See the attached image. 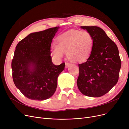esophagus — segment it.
<instances>
[{"label":"esophagus","mask_w":129,"mask_h":129,"mask_svg":"<svg viewBox=\"0 0 129 129\" xmlns=\"http://www.w3.org/2000/svg\"><path fill=\"white\" fill-rule=\"evenodd\" d=\"M71 65V64L70 63H65V68L66 69H68V68H69V67Z\"/></svg>","instance_id":"1"}]
</instances>
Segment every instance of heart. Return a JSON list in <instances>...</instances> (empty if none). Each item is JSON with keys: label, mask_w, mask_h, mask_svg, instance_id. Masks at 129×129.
Wrapping results in <instances>:
<instances>
[{"label": "heart", "mask_w": 129, "mask_h": 129, "mask_svg": "<svg viewBox=\"0 0 129 129\" xmlns=\"http://www.w3.org/2000/svg\"><path fill=\"white\" fill-rule=\"evenodd\" d=\"M57 44L51 46L52 54L55 58L61 59L66 53L69 60L81 62L91 55L94 40L92 35L87 31L72 30L58 36Z\"/></svg>", "instance_id": "heart-1"}]
</instances>
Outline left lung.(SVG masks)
<instances>
[{
	"instance_id": "obj_1",
	"label": "left lung",
	"mask_w": 129,
	"mask_h": 129,
	"mask_svg": "<svg viewBox=\"0 0 129 129\" xmlns=\"http://www.w3.org/2000/svg\"><path fill=\"white\" fill-rule=\"evenodd\" d=\"M92 35V52L84 63L78 64L77 87L86 96L104 95L116 85L119 80L121 61L119 50L105 32L97 26H81Z\"/></svg>"
}]
</instances>
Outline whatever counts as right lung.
<instances>
[{
	"instance_id": "1",
	"label": "right lung",
	"mask_w": 129,
	"mask_h": 129,
	"mask_svg": "<svg viewBox=\"0 0 129 129\" xmlns=\"http://www.w3.org/2000/svg\"><path fill=\"white\" fill-rule=\"evenodd\" d=\"M59 27L30 33L16 47L12 62L13 78L16 87L31 100L43 101L52 96L57 78L65 63L52 61L51 46Z\"/></svg>"
}]
</instances>
